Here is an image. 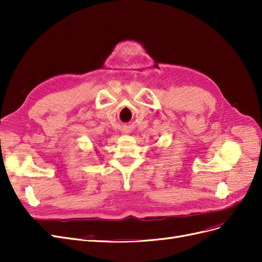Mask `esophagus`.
<instances>
[{
    "mask_svg": "<svg viewBox=\"0 0 262 262\" xmlns=\"http://www.w3.org/2000/svg\"><path fill=\"white\" fill-rule=\"evenodd\" d=\"M123 132H125V133H126V132H128V131H123Z\"/></svg>",
    "mask_w": 262,
    "mask_h": 262,
    "instance_id": "34e87169",
    "label": "esophagus"
}]
</instances>
